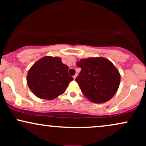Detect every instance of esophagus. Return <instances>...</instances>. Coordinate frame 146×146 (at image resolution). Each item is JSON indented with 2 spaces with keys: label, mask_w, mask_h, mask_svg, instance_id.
<instances>
[{
  "label": "esophagus",
  "mask_w": 146,
  "mask_h": 146,
  "mask_svg": "<svg viewBox=\"0 0 146 146\" xmlns=\"http://www.w3.org/2000/svg\"><path fill=\"white\" fill-rule=\"evenodd\" d=\"M77 76H78V74H75L74 76H73V79H74V80H75V78H77Z\"/></svg>",
  "instance_id": "34e87169"
}]
</instances>
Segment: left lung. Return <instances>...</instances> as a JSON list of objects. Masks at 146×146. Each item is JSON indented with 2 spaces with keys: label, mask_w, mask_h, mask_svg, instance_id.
<instances>
[{
  "label": "left lung",
  "mask_w": 146,
  "mask_h": 146,
  "mask_svg": "<svg viewBox=\"0 0 146 146\" xmlns=\"http://www.w3.org/2000/svg\"><path fill=\"white\" fill-rule=\"evenodd\" d=\"M76 64L81 68V72L75 81L90 102L104 103L115 95L121 76L111 62L97 57L81 59Z\"/></svg>",
  "instance_id": "left-lung-1"
}]
</instances>
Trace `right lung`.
<instances>
[{
	"label": "right lung",
	"mask_w": 146,
	"mask_h": 146,
	"mask_svg": "<svg viewBox=\"0 0 146 146\" xmlns=\"http://www.w3.org/2000/svg\"><path fill=\"white\" fill-rule=\"evenodd\" d=\"M68 67L58 57L45 56L36 62L28 72L27 82L38 98L51 100L64 93L73 80Z\"/></svg>",
	"instance_id": "right-lung-1"
}]
</instances>
